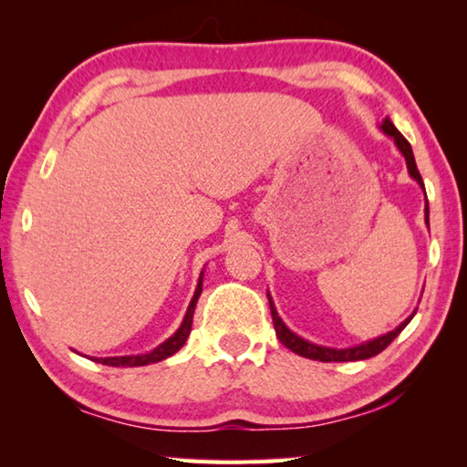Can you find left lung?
<instances>
[{"mask_svg": "<svg viewBox=\"0 0 467 467\" xmlns=\"http://www.w3.org/2000/svg\"><path fill=\"white\" fill-rule=\"evenodd\" d=\"M381 130L387 133V136L393 138L395 146L400 148V152L404 154V158H406L410 175H412L418 181V183H420V187L424 189L420 172H418V169H416V161H414L412 146H410V141L404 136H401L398 130H395V125L389 119L383 121ZM424 212H426V224H429V202H426ZM267 298H270V295H267ZM270 309H272V321H274L275 336H278L280 342L286 346L288 350L300 354V357L311 358V360H321V362H350V360H367L370 357H377L379 352H383L385 348L389 346L393 339L401 334V329H404L414 317V315H412V317H408L400 327H395L393 331H389V334H385L381 337L370 339V342H367V344H360V346H354V348H344V350H336V348H323V346H317V344H311V342H306V339L298 337L296 334H292V331L286 326H284L282 319L278 317V313H275V306L272 303V298H270Z\"/></svg>", "mask_w": 467, "mask_h": 467, "instance_id": "1", "label": "left lung"}]
</instances>
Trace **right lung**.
I'll return each mask as SVG.
<instances>
[{
	"label": "right lung",
	"instance_id": "1",
	"mask_svg": "<svg viewBox=\"0 0 467 467\" xmlns=\"http://www.w3.org/2000/svg\"><path fill=\"white\" fill-rule=\"evenodd\" d=\"M200 295H202V278H200V284H197L192 303H189V309L185 313L183 323H181V327L175 331V336H171L167 342H162L161 346L154 348L152 352L140 354V357H113V358H94V360L102 362V365H107V367H144V365H152V362H161L164 358L172 357V354L183 348L189 331H192L193 311H195V305H197V298H200Z\"/></svg>",
	"mask_w": 467,
	"mask_h": 467
}]
</instances>
